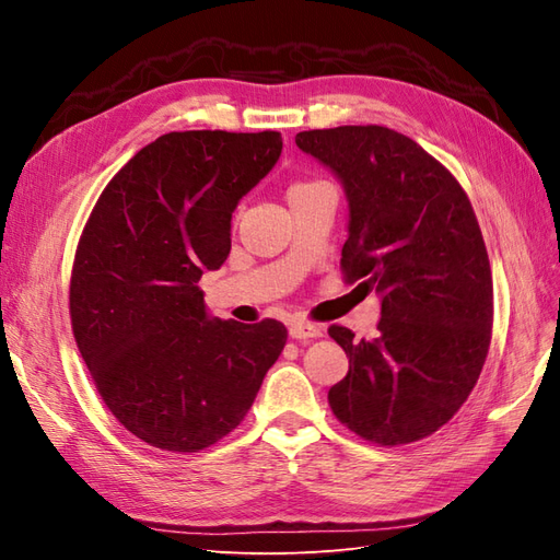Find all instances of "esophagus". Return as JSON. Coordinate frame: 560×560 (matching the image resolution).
I'll return each instance as SVG.
<instances>
[{"instance_id": "34e87169", "label": "esophagus", "mask_w": 560, "mask_h": 560, "mask_svg": "<svg viewBox=\"0 0 560 560\" xmlns=\"http://www.w3.org/2000/svg\"><path fill=\"white\" fill-rule=\"evenodd\" d=\"M322 329L319 325H313V322H303V319H296L290 325V336L296 338V341H306V338H319L322 336Z\"/></svg>"}]
</instances>
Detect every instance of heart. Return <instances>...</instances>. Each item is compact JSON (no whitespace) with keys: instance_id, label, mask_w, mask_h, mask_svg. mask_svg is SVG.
Segmentation results:
<instances>
[{"instance_id":"1","label":"heart","mask_w":560,"mask_h":560,"mask_svg":"<svg viewBox=\"0 0 560 560\" xmlns=\"http://www.w3.org/2000/svg\"><path fill=\"white\" fill-rule=\"evenodd\" d=\"M315 184H322L317 179H311V182H296L290 191H299V189H308V186H315Z\"/></svg>"}]
</instances>
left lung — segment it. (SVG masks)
Masks as SVG:
<instances>
[{
	"label": "left lung",
	"instance_id": "8db88e82",
	"mask_svg": "<svg viewBox=\"0 0 560 560\" xmlns=\"http://www.w3.org/2000/svg\"><path fill=\"white\" fill-rule=\"evenodd\" d=\"M296 147L343 184L346 282L381 296L374 341L329 327L350 362L331 411L371 444L418 442L467 401L488 354L493 278L477 214L460 182L397 130H303Z\"/></svg>",
	"mask_w": 560,
	"mask_h": 560
}]
</instances>
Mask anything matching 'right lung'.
<instances>
[{
	"label": "right lung",
	"instance_id": "right-lung-1",
	"mask_svg": "<svg viewBox=\"0 0 560 560\" xmlns=\"http://www.w3.org/2000/svg\"><path fill=\"white\" fill-rule=\"evenodd\" d=\"M276 130H184L140 149L79 238L70 317L107 409L149 446L198 453L241 425L287 343L278 319L208 317L198 287L231 214L280 159Z\"/></svg>",
	"mask_w": 560,
	"mask_h": 560
}]
</instances>
